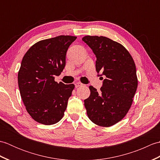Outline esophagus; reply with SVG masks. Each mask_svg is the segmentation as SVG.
Wrapping results in <instances>:
<instances>
[{"mask_svg": "<svg viewBox=\"0 0 160 160\" xmlns=\"http://www.w3.org/2000/svg\"><path fill=\"white\" fill-rule=\"evenodd\" d=\"M82 86H83V84L80 82H76V83H75V87H76V88L82 87Z\"/></svg>", "mask_w": 160, "mask_h": 160, "instance_id": "34e87169", "label": "esophagus"}]
</instances>
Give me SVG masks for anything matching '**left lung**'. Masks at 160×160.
I'll return each instance as SVG.
<instances>
[{
    "label": "left lung",
    "instance_id": "1",
    "mask_svg": "<svg viewBox=\"0 0 160 160\" xmlns=\"http://www.w3.org/2000/svg\"><path fill=\"white\" fill-rule=\"evenodd\" d=\"M82 40L97 58V72L106 77L99 92L89 87L84 107L91 122L109 127L122 120L131 107L138 88L135 64L123 45L107 37L87 36Z\"/></svg>",
    "mask_w": 160,
    "mask_h": 160
}]
</instances>
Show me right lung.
<instances>
[{"instance_id": "1", "label": "right lung", "mask_w": 160, "mask_h": 160, "mask_svg": "<svg viewBox=\"0 0 160 160\" xmlns=\"http://www.w3.org/2000/svg\"><path fill=\"white\" fill-rule=\"evenodd\" d=\"M76 36H59L40 40L28 49L18 73L20 96L28 113L38 123L52 125L62 118L75 85L58 83L66 64V53Z\"/></svg>"}]
</instances>
